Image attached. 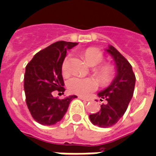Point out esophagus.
I'll list each match as a JSON object with an SVG mask.
<instances>
[{
	"mask_svg": "<svg viewBox=\"0 0 156 156\" xmlns=\"http://www.w3.org/2000/svg\"><path fill=\"white\" fill-rule=\"evenodd\" d=\"M78 98L80 99V100H84V101H89V100H90L88 98L83 97V96H78Z\"/></svg>",
	"mask_w": 156,
	"mask_h": 156,
	"instance_id": "34e87169",
	"label": "esophagus"
}]
</instances>
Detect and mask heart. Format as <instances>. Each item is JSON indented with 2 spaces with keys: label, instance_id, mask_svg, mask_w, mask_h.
Masks as SVG:
<instances>
[{
  "label": "heart",
  "instance_id": "1",
  "mask_svg": "<svg viewBox=\"0 0 156 156\" xmlns=\"http://www.w3.org/2000/svg\"><path fill=\"white\" fill-rule=\"evenodd\" d=\"M83 56L85 59L87 64L89 66H96L100 64L104 60V55L100 50L96 48H87L83 52ZM69 56H66L64 58L62 63L63 75H67L69 73ZM100 81L104 83H107L110 82L113 78V68L108 64H104L99 67H96L94 69ZM67 87L72 93L78 94V95H87L88 92L95 90L97 87V83L95 80L91 78H80V77L74 76L72 77L68 80Z\"/></svg>",
  "mask_w": 156,
  "mask_h": 156
}]
</instances>
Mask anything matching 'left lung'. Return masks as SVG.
<instances>
[{
  "label": "left lung",
  "mask_w": 156,
  "mask_h": 156,
  "mask_svg": "<svg viewBox=\"0 0 156 156\" xmlns=\"http://www.w3.org/2000/svg\"><path fill=\"white\" fill-rule=\"evenodd\" d=\"M105 50L115 61L116 75L110 85L98 93L106 104L100 106L98 112L89 115L94 125L100 127H112L120 119L133 96L136 84V76L126 58L112 45Z\"/></svg>",
  "instance_id": "obj_1"
}]
</instances>
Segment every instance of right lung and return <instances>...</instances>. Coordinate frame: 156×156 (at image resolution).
Masks as SVG:
<instances>
[{
	"mask_svg": "<svg viewBox=\"0 0 156 156\" xmlns=\"http://www.w3.org/2000/svg\"><path fill=\"white\" fill-rule=\"evenodd\" d=\"M77 43L57 41L37 52L27 64L24 88L26 104L33 119L42 125H53L60 121L69 104L77 96H69L60 100L52 96V92H64L62 63L67 50Z\"/></svg>",
	"mask_w": 156,
	"mask_h": 156,
	"instance_id": "add662e5",
	"label": "right lung"
}]
</instances>
